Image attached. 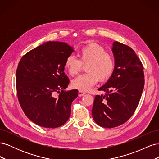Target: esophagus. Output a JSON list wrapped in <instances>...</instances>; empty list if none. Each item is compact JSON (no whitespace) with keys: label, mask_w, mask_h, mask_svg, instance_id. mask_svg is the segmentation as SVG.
Here are the masks:
<instances>
[{"label":"esophagus","mask_w":159,"mask_h":159,"mask_svg":"<svg viewBox=\"0 0 159 159\" xmlns=\"http://www.w3.org/2000/svg\"><path fill=\"white\" fill-rule=\"evenodd\" d=\"M84 95H85V93L83 92V91H78V95L80 96V97H81V96H83Z\"/></svg>","instance_id":"obj_1"}]
</instances>
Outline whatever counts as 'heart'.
<instances>
[{
  "instance_id": "obj_1",
  "label": "heart",
  "mask_w": 159,
  "mask_h": 159,
  "mask_svg": "<svg viewBox=\"0 0 159 159\" xmlns=\"http://www.w3.org/2000/svg\"><path fill=\"white\" fill-rule=\"evenodd\" d=\"M80 60L74 56L66 59L64 67L70 75L78 74L85 66L87 73L77 77L71 81V86L81 91L89 90L100 81L107 80L114 70V60L112 56L105 52L103 48L95 44L86 45L79 50Z\"/></svg>"
}]
</instances>
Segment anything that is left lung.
I'll return each instance as SVG.
<instances>
[{
  "instance_id": "8db88e82",
  "label": "left lung",
  "mask_w": 159,
  "mask_h": 159,
  "mask_svg": "<svg viewBox=\"0 0 159 159\" xmlns=\"http://www.w3.org/2000/svg\"><path fill=\"white\" fill-rule=\"evenodd\" d=\"M112 52L115 67L111 76L99 91L106 94L95 96L92 116L98 125L113 128L125 123L134 113L145 85L143 67L129 46L114 42Z\"/></svg>"
}]
</instances>
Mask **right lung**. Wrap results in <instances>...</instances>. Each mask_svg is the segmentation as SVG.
Listing matches in <instances>:
<instances>
[{
  "label": "right lung",
  "mask_w": 159,
  "mask_h": 159,
  "mask_svg": "<svg viewBox=\"0 0 159 159\" xmlns=\"http://www.w3.org/2000/svg\"><path fill=\"white\" fill-rule=\"evenodd\" d=\"M74 51L65 42L50 41L26 53L19 62L16 73L19 103L27 117L38 125L56 128L70 116L78 91H64L70 80L64 71L66 59Z\"/></svg>",
  "instance_id": "1"
}]
</instances>
